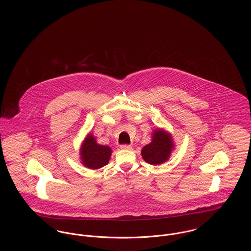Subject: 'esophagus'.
Returning a JSON list of instances; mask_svg holds the SVG:
<instances>
[{
	"mask_svg": "<svg viewBox=\"0 0 251 251\" xmlns=\"http://www.w3.org/2000/svg\"><path fill=\"white\" fill-rule=\"evenodd\" d=\"M131 145H127V144H125V145H122L121 146V149L122 150H131Z\"/></svg>",
	"mask_w": 251,
	"mask_h": 251,
	"instance_id": "1",
	"label": "esophagus"
}]
</instances>
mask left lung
<instances>
[{
    "instance_id": "1",
    "label": "left lung",
    "mask_w": 251,
    "mask_h": 251,
    "mask_svg": "<svg viewBox=\"0 0 251 251\" xmlns=\"http://www.w3.org/2000/svg\"><path fill=\"white\" fill-rule=\"evenodd\" d=\"M174 149L172 136L167 131L157 128L153 130L151 142L142 149L144 160L152 165H158L168 160Z\"/></svg>"
}]
</instances>
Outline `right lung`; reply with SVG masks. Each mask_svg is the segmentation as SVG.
<instances>
[{"mask_svg":"<svg viewBox=\"0 0 251 251\" xmlns=\"http://www.w3.org/2000/svg\"><path fill=\"white\" fill-rule=\"evenodd\" d=\"M112 151L108 146L97 143L92 134H88L80 148V158L84 166L90 169H100L109 162Z\"/></svg>","mask_w":251,"mask_h":251,"instance_id":"add662e5","label":"right lung"}]
</instances>
